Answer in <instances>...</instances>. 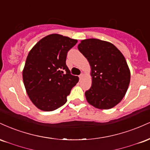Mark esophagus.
<instances>
[{
  "instance_id": "esophagus-1",
  "label": "esophagus",
  "mask_w": 150,
  "mask_h": 150,
  "mask_svg": "<svg viewBox=\"0 0 150 150\" xmlns=\"http://www.w3.org/2000/svg\"><path fill=\"white\" fill-rule=\"evenodd\" d=\"M83 77H84V75H83V74H82V73L80 74V75H79V78H80V80H82V79L83 78Z\"/></svg>"
}]
</instances>
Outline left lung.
Returning a JSON list of instances; mask_svg holds the SVG:
<instances>
[{
    "instance_id": "left-lung-1",
    "label": "left lung",
    "mask_w": 150,
    "mask_h": 150,
    "mask_svg": "<svg viewBox=\"0 0 150 150\" xmlns=\"http://www.w3.org/2000/svg\"><path fill=\"white\" fill-rule=\"evenodd\" d=\"M77 48L92 68V86L85 92L87 101L100 109L113 108L124 97L130 84L125 57L113 44L97 39L82 40Z\"/></svg>"
}]
</instances>
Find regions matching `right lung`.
I'll use <instances>...</instances> for the list:
<instances>
[{
    "label": "right lung",
    "mask_w": 150,
    "mask_h": 150,
    "mask_svg": "<svg viewBox=\"0 0 150 150\" xmlns=\"http://www.w3.org/2000/svg\"><path fill=\"white\" fill-rule=\"evenodd\" d=\"M77 40L60 34L41 39L27 56L22 77L29 97L39 109L51 111L64 105L78 82L66 65L70 49Z\"/></svg>",
    "instance_id": "right-lung-1"
}]
</instances>
